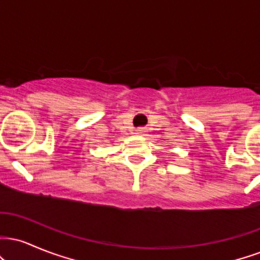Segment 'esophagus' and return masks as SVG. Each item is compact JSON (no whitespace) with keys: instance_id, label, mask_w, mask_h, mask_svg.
<instances>
[{"instance_id":"34e87169","label":"esophagus","mask_w":260,"mask_h":260,"mask_svg":"<svg viewBox=\"0 0 260 260\" xmlns=\"http://www.w3.org/2000/svg\"><path fill=\"white\" fill-rule=\"evenodd\" d=\"M137 133H138V134H142V133H144V129H143V128H139V129L137 131Z\"/></svg>"}]
</instances>
